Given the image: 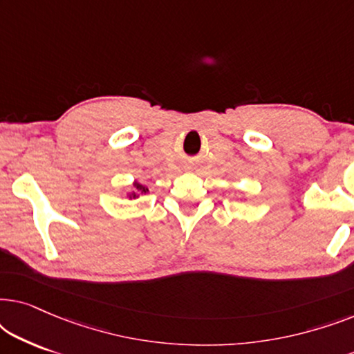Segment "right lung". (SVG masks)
Masks as SVG:
<instances>
[{
  "mask_svg": "<svg viewBox=\"0 0 354 354\" xmlns=\"http://www.w3.org/2000/svg\"><path fill=\"white\" fill-rule=\"evenodd\" d=\"M147 192H148L147 187L140 185V183H135V192L132 193V196L135 198V196H137V193H142V195H143V193H147Z\"/></svg>",
  "mask_w": 354,
  "mask_h": 354,
  "instance_id": "obj_1",
  "label": "right lung"
}]
</instances>
